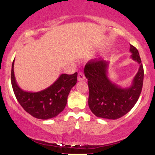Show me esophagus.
<instances>
[{
	"mask_svg": "<svg viewBox=\"0 0 155 155\" xmlns=\"http://www.w3.org/2000/svg\"><path fill=\"white\" fill-rule=\"evenodd\" d=\"M78 79H79V81H83V80L85 79V76L82 72L79 73V74H78Z\"/></svg>",
	"mask_w": 155,
	"mask_h": 155,
	"instance_id": "34e87169",
	"label": "esophagus"
}]
</instances>
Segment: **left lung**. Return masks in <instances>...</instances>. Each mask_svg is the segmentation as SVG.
Returning a JSON list of instances; mask_svg holds the SVG:
<instances>
[{"mask_svg":"<svg viewBox=\"0 0 155 155\" xmlns=\"http://www.w3.org/2000/svg\"><path fill=\"white\" fill-rule=\"evenodd\" d=\"M131 58L139 64V69L127 88L117 86L108 78V62L92 60L84 67V75L88 79L90 110L96 117L117 120L132 109L138 100L143 81V68L138 49L130 44Z\"/></svg>","mask_w":155,"mask_h":155,"instance_id":"1","label":"left lung"}]
</instances>
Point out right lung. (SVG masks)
<instances>
[{
    "mask_svg": "<svg viewBox=\"0 0 155 155\" xmlns=\"http://www.w3.org/2000/svg\"><path fill=\"white\" fill-rule=\"evenodd\" d=\"M12 67V85L16 98L21 106L31 116L40 120H48L58 116L67 104L68 96L77 81V72L71 75L63 74L51 86L37 92H26L17 85Z\"/></svg>",
    "mask_w": 155,
    "mask_h": 155,
    "instance_id": "1",
    "label": "right lung"
}]
</instances>
